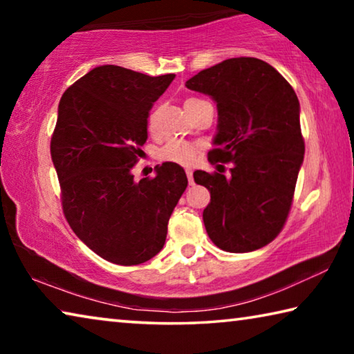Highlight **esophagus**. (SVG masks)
<instances>
[{
  "mask_svg": "<svg viewBox=\"0 0 354 354\" xmlns=\"http://www.w3.org/2000/svg\"><path fill=\"white\" fill-rule=\"evenodd\" d=\"M185 175H187L189 184H190V185L194 184V171H192V169H185Z\"/></svg>",
  "mask_w": 354,
  "mask_h": 354,
  "instance_id": "obj_1",
  "label": "esophagus"
}]
</instances>
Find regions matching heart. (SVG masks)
<instances>
[{"instance_id":"1","label":"heart","mask_w":354,"mask_h":354,"mask_svg":"<svg viewBox=\"0 0 354 354\" xmlns=\"http://www.w3.org/2000/svg\"><path fill=\"white\" fill-rule=\"evenodd\" d=\"M200 101L198 98L190 97L184 101V106L187 107L190 104ZM154 118L156 113L153 112L148 118V129L153 131L154 129ZM200 147L196 143L192 142H184V140H169L164 147L159 148L158 151V158L160 160H165V162H173V164H179V165H190L195 162L196 156H198Z\"/></svg>"}]
</instances>
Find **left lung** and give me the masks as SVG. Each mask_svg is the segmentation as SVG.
Returning <instances> with one entry per match:
<instances>
[{
  "label": "left lung",
  "instance_id": "left-lung-1",
  "mask_svg": "<svg viewBox=\"0 0 354 354\" xmlns=\"http://www.w3.org/2000/svg\"><path fill=\"white\" fill-rule=\"evenodd\" d=\"M185 86L217 103L218 133L209 162H232L227 178L194 173L195 183L211 192L203 211L207 236L230 253L266 247L289 217L304 158L297 93L270 64L256 57L226 59Z\"/></svg>",
  "mask_w": 354,
  "mask_h": 354
}]
</instances>
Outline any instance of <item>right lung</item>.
<instances>
[{"mask_svg":"<svg viewBox=\"0 0 354 354\" xmlns=\"http://www.w3.org/2000/svg\"><path fill=\"white\" fill-rule=\"evenodd\" d=\"M175 75L149 76L101 65L80 77L59 103L51 159L65 218L103 259L137 266L162 250L173 209L187 187L183 167L164 162L136 181L148 139V115Z\"/></svg>","mask_w":354,"mask_h":354,"instance_id":"obj_1","label":"right lung"}]
</instances>
